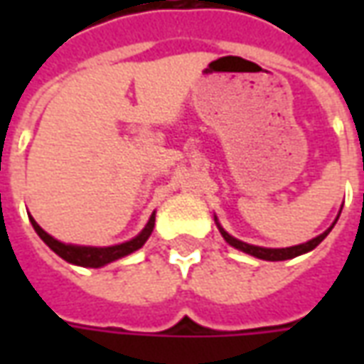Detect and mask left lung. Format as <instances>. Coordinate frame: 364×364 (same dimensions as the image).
I'll list each match as a JSON object with an SVG mask.
<instances>
[{
  "label": "left lung",
  "mask_w": 364,
  "mask_h": 364,
  "mask_svg": "<svg viewBox=\"0 0 364 364\" xmlns=\"http://www.w3.org/2000/svg\"><path fill=\"white\" fill-rule=\"evenodd\" d=\"M336 224V222H333ZM220 228V226H218ZM333 228V226H331ZM331 228L326 230L323 234H320L318 237H314L310 242H306V244H300V245H292V247H282V250H271V247H259V245H250V244H244V242H240L236 237H232L226 232V230L220 228V234L224 236V240L228 242L232 247H236L240 252L244 253H250L253 257H259V259H265V261H284V259H292V257H296V255H302L306 252H312L314 247L318 244H321V240L328 236Z\"/></svg>",
  "instance_id": "1"
}]
</instances>
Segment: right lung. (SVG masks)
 <instances>
[{
  "mask_svg": "<svg viewBox=\"0 0 364 364\" xmlns=\"http://www.w3.org/2000/svg\"><path fill=\"white\" fill-rule=\"evenodd\" d=\"M31 224L35 232L41 236L44 244L50 247L52 252L58 253L62 259H66L68 263H74V265H80V267H103L107 263H111L114 259H120L124 257L128 253L136 252L140 250L146 240L150 237L151 230H154V224H156V214H151L150 222L146 224V228L130 240L127 244H119V245H111V247H85V245H70V244H62L58 240H54L52 236H48L38 224L35 222V218H31Z\"/></svg>",
  "mask_w": 364,
  "mask_h": 364,
  "instance_id": "obj_1",
  "label": "right lung"
}]
</instances>
